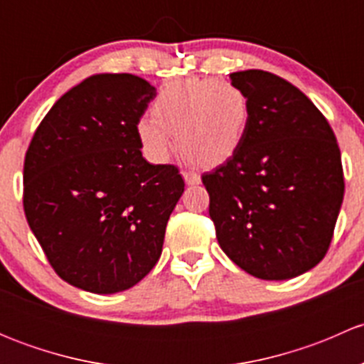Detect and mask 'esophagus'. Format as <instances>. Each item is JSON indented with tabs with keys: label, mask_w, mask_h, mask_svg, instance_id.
Masks as SVG:
<instances>
[{
	"label": "esophagus",
	"mask_w": 364,
	"mask_h": 364,
	"mask_svg": "<svg viewBox=\"0 0 364 364\" xmlns=\"http://www.w3.org/2000/svg\"><path fill=\"white\" fill-rule=\"evenodd\" d=\"M183 179H185V183L188 186L199 185V183H200V176L197 174V172H192V171H185V172H183Z\"/></svg>",
	"instance_id": "1"
}]
</instances>
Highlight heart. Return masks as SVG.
Listing matches in <instances>:
<instances>
[{
  "label": "heart",
  "instance_id": "obj_1",
  "mask_svg": "<svg viewBox=\"0 0 364 364\" xmlns=\"http://www.w3.org/2000/svg\"><path fill=\"white\" fill-rule=\"evenodd\" d=\"M248 124L250 102L237 84L188 77L161 87L151 104V117L139 119L137 137L155 161L167 159L174 134L185 159L218 165L241 148Z\"/></svg>",
  "mask_w": 364,
  "mask_h": 364
}]
</instances>
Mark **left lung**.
<instances>
[{"instance_id":"obj_1","label":"left lung","mask_w":364,"mask_h":364,"mask_svg":"<svg viewBox=\"0 0 364 364\" xmlns=\"http://www.w3.org/2000/svg\"><path fill=\"white\" fill-rule=\"evenodd\" d=\"M250 124L241 148L205 172L220 248L260 280H289L317 266L343 203L336 137L310 98L274 73L245 70Z\"/></svg>"}]
</instances>
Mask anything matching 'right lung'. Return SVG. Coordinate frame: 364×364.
Instances as JSON below:
<instances>
[{
	"mask_svg": "<svg viewBox=\"0 0 364 364\" xmlns=\"http://www.w3.org/2000/svg\"><path fill=\"white\" fill-rule=\"evenodd\" d=\"M156 87L132 73H95L36 128L24 160V213L70 285L116 294L155 267L185 190L174 165L142 156L137 123Z\"/></svg>",
	"mask_w": 364,
	"mask_h": 364,
	"instance_id": "1",
	"label": "right lung"
}]
</instances>
